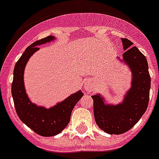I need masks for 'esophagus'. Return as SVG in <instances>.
Here are the masks:
<instances>
[{
	"instance_id": "esophagus-1",
	"label": "esophagus",
	"mask_w": 159,
	"mask_h": 159,
	"mask_svg": "<svg viewBox=\"0 0 159 159\" xmlns=\"http://www.w3.org/2000/svg\"><path fill=\"white\" fill-rule=\"evenodd\" d=\"M94 88V83L92 80H88L85 83V85H84V89L87 92H92Z\"/></svg>"
}]
</instances>
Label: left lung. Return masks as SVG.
<instances>
[{
    "label": "left lung",
    "instance_id": "1",
    "mask_svg": "<svg viewBox=\"0 0 159 159\" xmlns=\"http://www.w3.org/2000/svg\"><path fill=\"white\" fill-rule=\"evenodd\" d=\"M123 62L132 71L130 90L123 102L117 105L105 104L100 95H92L95 120L98 127L110 134L128 131L139 122L147 111L150 98L151 76L145 56L127 38H122Z\"/></svg>",
    "mask_w": 159,
    "mask_h": 159
}]
</instances>
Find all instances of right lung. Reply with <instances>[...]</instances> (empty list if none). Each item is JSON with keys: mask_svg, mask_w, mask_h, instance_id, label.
Masks as SVG:
<instances>
[{"mask_svg": "<svg viewBox=\"0 0 159 159\" xmlns=\"http://www.w3.org/2000/svg\"><path fill=\"white\" fill-rule=\"evenodd\" d=\"M54 39V36H48L34 42L25 49V52L15 64L12 84V99L18 117L36 134L44 137L57 135L67 127L73 108L84 95L81 91H79L48 109L37 106L29 100L24 85L25 65L31 56L40 49L37 46Z\"/></svg>", "mask_w": 159, "mask_h": 159, "instance_id": "right-lung-1", "label": "right lung"}]
</instances>
